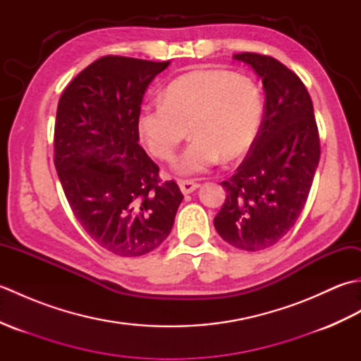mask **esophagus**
<instances>
[{
	"mask_svg": "<svg viewBox=\"0 0 361 361\" xmlns=\"http://www.w3.org/2000/svg\"><path fill=\"white\" fill-rule=\"evenodd\" d=\"M178 186H180V189H181V192L183 194H190V192H194L195 189H198L200 188V185H198V183H194V181H180L178 183Z\"/></svg>",
	"mask_w": 361,
	"mask_h": 361,
	"instance_id": "esophagus-1",
	"label": "esophagus"
}]
</instances>
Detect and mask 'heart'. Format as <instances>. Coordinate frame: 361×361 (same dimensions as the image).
<instances>
[{"label": "heart", "instance_id": "b5f03b06", "mask_svg": "<svg viewBox=\"0 0 361 361\" xmlns=\"http://www.w3.org/2000/svg\"><path fill=\"white\" fill-rule=\"evenodd\" d=\"M264 116L262 94L251 78L225 70H195L166 87L163 101L141 106L137 135L158 159H171L188 136L194 140L175 159L180 175L208 172L224 158L245 155Z\"/></svg>", "mask_w": 361, "mask_h": 361}]
</instances>
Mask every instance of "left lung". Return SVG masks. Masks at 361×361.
I'll use <instances>...</instances> for the list:
<instances>
[{"mask_svg": "<svg viewBox=\"0 0 361 361\" xmlns=\"http://www.w3.org/2000/svg\"><path fill=\"white\" fill-rule=\"evenodd\" d=\"M233 57L262 79L265 110L247 158L221 183L226 200L214 226L233 247L260 251L279 242L301 216L319 163V136L310 94L293 71L255 52Z\"/></svg>", "mask_w": 361, "mask_h": 361, "instance_id": "1", "label": "left lung"}]
</instances>
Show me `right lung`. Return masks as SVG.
Returning a JSON list of instances; mask_svg holds the SVG:
<instances>
[{"label": "right lung", "instance_id": "obj_1", "mask_svg": "<svg viewBox=\"0 0 361 361\" xmlns=\"http://www.w3.org/2000/svg\"><path fill=\"white\" fill-rule=\"evenodd\" d=\"M169 63L102 57L57 106L54 164L66 200L91 239L122 257L158 248L183 200L175 181L159 183L136 127L145 90Z\"/></svg>", "mask_w": 361, "mask_h": 361}]
</instances>
